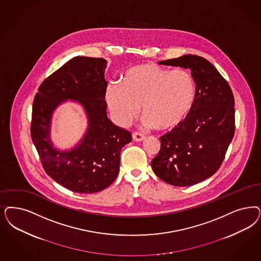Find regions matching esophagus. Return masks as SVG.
Segmentation results:
<instances>
[{"label":"esophagus","mask_w":261,"mask_h":261,"mask_svg":"<svg viewBox=\"0 0 261 261\" xmlns=\"http://www.w3.org/2000/svg\"><path fill=\"white\" fill-rule=\"evenodd\" d=\"M132 138H133V140L136 141V142H142V141H144V134H142V133L135 132V133H133Z\"/></svg>","instance_id":"obj_1"}]
</instances>
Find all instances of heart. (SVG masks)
Wrapping results in <instances>:
<instances>
[{
  "instance_id": "heart-1",
  "label": "heart",
  "mask_w": 261,
  "mask_h": 261,
  "mask_svg": "<svg viewBox=\"0 0 261 261\" xmlns=\"http://www.w3.org/2000/svg\"><path fill=\"white\" fill-rule=\"evenodd\" d=\"M120 87L111 86L105 98L119 125L129 124L142 107L147 126L170 130L189 115L196 98V84L185 69L167 68L143 63L127 69Z\"/></svg>"
}]
</instances>
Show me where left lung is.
<instances>
[{"label": "left lung", "instance_id": "obj_1", "mask_svg": "<svg viewBox=\"0 0 261 261\" xmlns=\"http://www.w3.org/2000/svg\"><path fill=\"white\" fill-rule=\"evenodd\" d=\"M160 64L191 69L196 98L187 117L160 137V151L151 167L160 179L171 185L191 186L212 176L225 159L235 130L233 93L204 58L184 55Z\"/></svg>", "mask_w": 261, "mask_h": 261}]
</instances>
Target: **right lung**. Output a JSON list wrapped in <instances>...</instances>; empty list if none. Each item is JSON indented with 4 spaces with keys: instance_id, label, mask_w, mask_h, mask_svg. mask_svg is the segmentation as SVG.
Segmentation results:
<instances>
[{
    "instance_id": "obj_1",
    "label": "right lung",
    "mask_w": 261,
    "mask_h": 261,
    "mask_svg": "<svg viewBox=\"0 0 261 261\" xmlns=\"http://www.w3.org/2000/svg\"><path fill=\"white\" fill-rule=\"evenodd\" d=\"M106 65L104 59L73 58L43 81L33 104L31 136L43 169L75 193L93 194L110 186L119 172L121 148L132 141L129 131L107 117ZM68 99L83 107L88 128L74 148L61 151L50 139L51 117Z\"/></svg>"
}]
</instances>
